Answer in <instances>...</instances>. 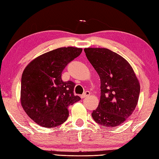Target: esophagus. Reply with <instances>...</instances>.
I'll use <instances>...</instances> for the list:
<instances>
[{
	"mask_svg": "<svg viewBox=\"0 0 159 159\" xmlns=\"http://www.w3.org/2000/svg\"><path fill=\"white\" fill-rule=\"evenodd\" d=\"M89 95H90V92L89 91H85L81 96H80V97H81V98H84Z\"/></svg>",
	"mask_w": 159,
	"mask_h": 159,
	"instance_id": "1",
	"label": "esophagus"
}]
</instances>
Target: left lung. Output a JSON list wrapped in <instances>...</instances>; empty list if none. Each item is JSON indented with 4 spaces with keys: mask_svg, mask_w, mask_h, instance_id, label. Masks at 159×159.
<instances>
[{
    "mask_svg": "<svg viewBox=\"0 0 159 159\" xmlns=\"http://www.w3.org/2000/svg\"><path fill=\"white\" fill-rule=\"evenodd\" d=\"M101 79V99L92 116L102 126L115 127L130 116L137 105L140 85L125 58L106 48H85Z\"/></svg>",
    "mask_w": 159,
    "mask_h": 159,
    "instance_id": "obj_1",
    "label": "left lung"
}]
</instances>
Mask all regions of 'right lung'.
Wrapping results in <instances>:
<instances>
[{"label":"right lung","mask_w":159,"mask_h":159,"mask_svg":"<svg viewBox=\"0 0 159 159\" xmlns=\"http://www.w3.org/2000/svg\"><path fill=\"white\" fill-rule=\"evenodd\" d=\"M82 49L67 47L54 49L36 58L21 78L20 102L26 114L39 125L55 127L69 116L68 107L79 101L74 94L75 83L63 82L61 74Z\"/></svg>","instance_id":"right-lung-1"}]
</instances>
